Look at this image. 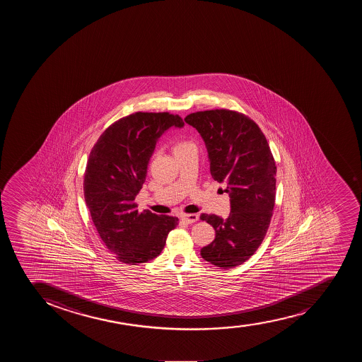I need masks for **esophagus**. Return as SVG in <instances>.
Segmentation results:
<instances>
[{
  "label": "esophagus",
  "instance_id": "esophagus-1",
  "mask_svg": "<svg viewBox=\"0 0 362 362\" xmlns=\"http://www.w3.org/2000/svg\"><path fill=\"white\" fill-rule=\"evenodd\" d=\"M198 218H199V216L196 215V214L182 216V219H183L184 222L187 223V224H192V223L197 222Z\"/></svg>",
  "mask_w": 362,
  "mask_h": 362
}]
</instances>
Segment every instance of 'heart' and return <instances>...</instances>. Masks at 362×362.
<instances>
[{"instance_id": "1", "label": "heart", "mask_w": 362, "mask_h": 362, "mask_svg": "<svg viewBox=\"0 0 362 362\" xmlns=\"http://www.w3.org/2000/svg\"><path fill=\"white\" fill-rule=\"evenodd\" d=\"M191 143H187V141H180V143L177 144L175 146V150L177 148H182V147L187 146V145H190Z\"/></svg>"}]
</instances>
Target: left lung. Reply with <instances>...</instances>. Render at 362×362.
<instances>
[{
    "mask_svg": "<svg viewBox=\"0 0 362 362\" xmlns=\"http://www.w3.org/2000/svg\"><path fill=\"white\" fill-rule=\"evenodd\" d=\"M197 129L208 150L212 178L226 185L229 217L203 214L215 240L202 247V257L231 269L255 254L264 240L276 197V165L257 124L230 110L196 112L184 119Z\"/></svg>",
    "mask_w": 362,
    "mask_h": 362,
    "instance_id": "obj_1",
    "label": "left lung"
}]
</instances>
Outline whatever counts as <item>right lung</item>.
<instances>
[{"mask_svg":"<svg viewBox=\"0 0 362 362\" xmlns=\"http://www.w3.org/2000/svg\"><path fill=\"white\" fill-rule=\"evenodd\" d=\"M183 127L168 112H136L105 129L87 160L83 194L101 240L115 257L136 265L157 257L178 218L139 214L134 203L146 179L147 165L165 131Z\"/></svg>","mask_w":362,"mask_h":362,"instance_id":"obj_1","label":"right lung"}]
</instances>
